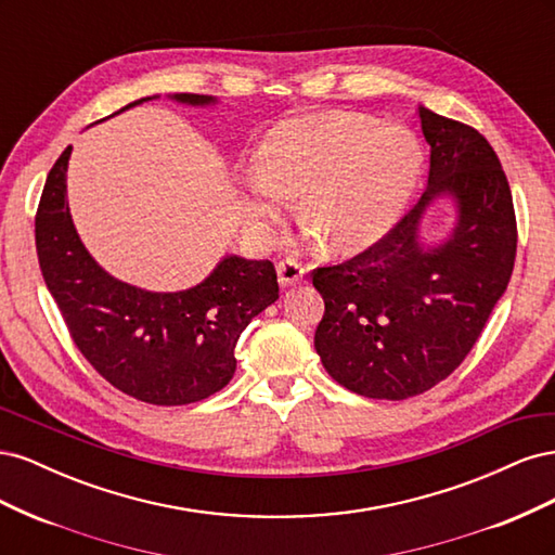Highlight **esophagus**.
<instances>
[{
  "label": "esophagus",
  "mask_w": 555,
  "mask_h": 555,
  "mask_svg": "<svg viewBox=\"0 0 555 555\" xmlns=\"http://www.w3.org/2000/svg\"><path fill=\"white\" fill-rule=\"evenodd\" d=\"M278 278L282 287H294V284L306 278V266L294 259H284L278 263Z\"/></svg>",
  "instance_id": "obj_1"
}]
</instances>
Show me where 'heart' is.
<instances>
[{
  "label": "heart",
  "instance_id": "1",
  "mask_svg": "<svg viewBox=\"0 0 555 555\" xmlns=\"http://www.w3.org/2000/svg\"><path fill=\"white\" fill-rule=\"evenodd\" d=\"M422 166L412 133L396 122L354 113H310L275 127L263 143V166L245 178L249 208L273 224L300 192L310 236L338 251L379 241L405 208Z\"/></svg>",
  "mask_w": 555,
  "mask_h": 555
}]
</instances>
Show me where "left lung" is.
Returning a JSON list of instances; mask_svg holds the SVG:
<instances>
[{
	"instance_id": "8db88e82",
	"label": "left lung",
	"mask_w": 555,
	"mask_h": 555,
	"mask_svg": "<svg viewBox=\"0 0 555 555\" xmlns=\"http://www.w3.org/2000/svg\"><path fill=\"white\" fill-rule=\"evenodd\" d=\"M430 145L416 206L354 259L312 271L324 298L314 349L326 373L365 398L405 400L447 379L475 347L505 294L516 257V217L491 143L463 122L418 106ZM451 197L457 222L428 246L423 215Z\"/></svg>"
}]
</instances>
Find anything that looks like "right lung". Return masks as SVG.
Here are the masks:
<instances>
[{
	"instance_id": "add662e5",
	"label": "right lung",
	"mask_w": 555,
	"mask_h": 555,
	"mask_svg": "<svg viewBox=\"0 0 555 555\" xmlns=\"http://www.w3.org/2000/svg\"><path fill=\"white\" fill-rule=\"evenodd\" d=\"M139 99L117 113L143 104ZM188 106H212L208 94H173ZM72 145L46 178L37 210V255L48 292L80 354L122 393L150 405H190L231 382L233 349L245 326L275 304V266L227 255L184 292H145L113 278L82 245L66 201Z\"/></svg>"
}]
</instances>
